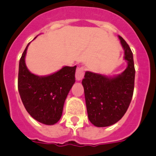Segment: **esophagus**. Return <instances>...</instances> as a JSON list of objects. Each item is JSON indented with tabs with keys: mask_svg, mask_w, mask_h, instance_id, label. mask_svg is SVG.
Wrapping results in <instances>:
<instances>
[{
	"mask_svg": "<svg viewBox=\"0 0 156 156\" xmlns=\"http://www.w3.org/2000/svg\"><path fill=\"white\" fill-rule=\"evenodd\" d=\"M84 76V68L79 67L76 71V80H81Z\"/></svg>",
	"mask_w": 156,
	"mask_h": 156,
	"instance_id": "1",
	"label": "esophagus"
}]
</instances>
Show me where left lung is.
<instances>
[{
  "mask_svg": "<svg viewBox=\"0 0 156 156\" xmlns=\"http://www.w3.org/2000/svg\"><path fill=\"white\" fill-rule=\"evenodd\" d=\"M119 38L127 62L126 69L113 77L87 71L82 80L88 119L98 127L118 122L126 113L133 97L135 78L133 53L123 38L120 36Z\"/></svg>",
  "mask_w": 156,
  "mask_h": 156,
  "instance_id": "1",
  "label": "left lung"
}]
</instances>
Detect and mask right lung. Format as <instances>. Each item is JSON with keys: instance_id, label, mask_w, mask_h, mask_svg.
<instances>
[{"instance_id": "1", "label": "right lung", "mask_w": 156, "mask_h": 156, "mask_svg": "<svg viewBox=\"0 0 156 156\" xmlns=\"http://www.w3.org/2000/svg\"><path fill=\"white\" fill-rule=\"evenodd\" d=\"M27 46L19 61L18 88L25 108L34 119L53 125L61 119L65 101L75 83L76 66H64L53 74L40 76L29 71L25 62Z\"/></svg>"}]
</instances>
